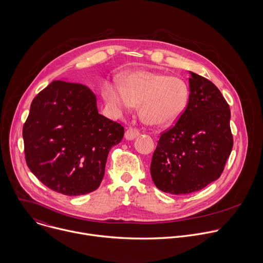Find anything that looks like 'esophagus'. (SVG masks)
<instances>
[{
	"label": "esophagus",
	"instance_id": "34e87169",
	"mask_svg": "<svg viewBox=\"0 0 263 263\" xmlns=\"http://www.w3.org/2000/svg\"><path fill=\"white\" fill-rule=\"evenodd\" d=\"M139 135V131L137 130V129H135V128H128L127 130H126V132H125V138L127 139V140H133V139H135L137 136Z\"/></svg>",
	"mask_w": 263,
	"mask_h": 263
}]
</instances>
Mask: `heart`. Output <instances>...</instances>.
Wrapping results in <instances>:
<instances>
[{
    "mask_svg": "<svg viewBox=\"0 0 263 263\" xmlns=\"http://www.w3.org/2000/svg\"><path fill=\"white\" fill-rule=\"evenodd\" d=\"M104 98L117 114L139 105L140 120L151 126L162 127L176 123L189 105L190 88L180 78L168 74L138 70L123 78V86L107 83Z\"/></svg>",
    "mask_w": 263,
    "mask_h": 263,
    "instance_id": "1",
    "label": "heart"
}]
</instances>
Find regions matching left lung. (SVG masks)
Here are the masks:
<instances>
[{"instance_id": "8db88e82", "label": "left lung", "mask_w": 263, "mask_h": 263, "mask_svg": "<svg viewBox=\"0 0 263 263\" xmlns=\"http://www.w3.org/2000/svg\"><path fill=\"white\" fill-rule=\"evenodd\" d=\"M190 74L189 105L161 134L149 167L157 189L172 195L191 194L217 180L233 146L228 103L211 81Z\"/></svg>"}]
</instances>
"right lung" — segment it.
I'll list each match as a JSON object with an SVG mask.
<instances>
[{
	"instance_id": "1",
	"label": "right lung",
	"mask_w": 263,
	"mask_h": 263,
	"mask_svg": "<svg viewBox=\"0 0 263 263\" xmlns=\"http://www.w3.org/2000/svg\"><path fill=\"white\" fill-rule=\"evenodd\" d=\"M124 132L99 114L86 85L54 81L32 101L23 128L26 162L52 191L86 195L100 186L110 148Z\"/></svg>"
}]
</instances>
